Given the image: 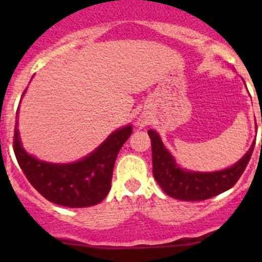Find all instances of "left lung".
<instances>
[{
	"label": "left lung",
	"instance_id": "left-lung-1",
	"mask_svg": "<svg viewBox=\"0 0 262 262\" xmlns=\"http://www.w3.org/2000/svg\"><path fill=\"white\" fill-rule=\"evenodd\" d=\"M148 136L152 144L153 176L156 181L168 196L184 202L209 199L231 189L244 173L255 147L253 141L244 157L231 167L214 172H199L181 168L167 148L163 146L157 132L149 129Z\"/></svg>",
	"mask_w": 262,
	"mask_h": 262
}]
</instances>
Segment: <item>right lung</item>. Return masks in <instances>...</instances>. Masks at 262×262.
Wrapping results in <instances>:
<instances>
[{
  "label": "right lung",
  "mask_w": 262,
  "mask_h": 262,
  "mask_svg": "<svg viewBox=\"0 0 262 262\" xmlns=\"http://www.w3.org/2000/svg\"><path fill=\"white\" fill-rule=\"evenodd\" d=\"M132 130V125L116 129L96 149L80 161L52 163L38 160L24 149L16 120L14 152L26 179L49 202L68 208L92 207L101 203L109 194L115 160Z\"/></svg>",
  "instance_id": "obj_1"
}]
</instances>
